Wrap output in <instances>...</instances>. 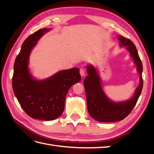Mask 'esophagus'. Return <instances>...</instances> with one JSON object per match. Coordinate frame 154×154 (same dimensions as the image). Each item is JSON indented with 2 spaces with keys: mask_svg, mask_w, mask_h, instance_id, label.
<instances>
[{
  "mask_svg": "<svg viewBox=\"0 0 154 154\" xmlns=\"http://www.w3.org/2000/svg\"><path fill=\"white\" fill-rule=\"evenodd\" d=\"M80 74H81V76H82V77H83V76H85V69H83V68H80Z\"/></svg>",
  "mask_w": 154,
  "mask_h": 154,
  "instance_id": "1",
  "label": "esophagus"
}]
</instances>
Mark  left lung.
I'll list each match as a JSON object with an SVG mask.
<instances>
[{"label": "left lung", "instance_id": "left-lung-1", "mask_svg": "<svg viewBox=\"0 0 154 154\" xmlns=\"http://www.w3.org/2000/svg\"><path fill=\"white\" fill-rule=\"evenodd\" d=\"M118 38L120 41V46H126L136 64L137 71L140 74V84L131 99L124 102H113L106 97L103 91L96 69L92 66H88L87 67L88 76L83 82L87 109L91 117L100 122H115L125 119L136 105L143 88V65L136 45L131 40L122 36H118Z\"/></svg>", "mask_w": 154, "mask_h": 154}]
</instances>
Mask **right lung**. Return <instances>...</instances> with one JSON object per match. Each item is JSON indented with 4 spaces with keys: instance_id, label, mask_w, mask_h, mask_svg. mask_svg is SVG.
I'll list each match as a JSON object with an SVG mask.
<instances>
[{
    "instance_id": "right-lung-1",
    "label": "right lung",
    "mask_w": 154,
    "mask_h": 154,
    "mask_svg": "<svg viewBox=\"0 0 154 154\" xmlns=\"http://www.w3.org/2000/svg\"><path fill=\"white\" fill-rule=\"evenodd\" d=\"M49 29H40L29 35L22 44L14 63L12 86L14 94L26 113L33 119L51 121L58 118L64 110L67 92L81 80L80 70L72 68L60 71L44 80H36L28 69L32 49Z\"/></svg>"
}]
</instances>
